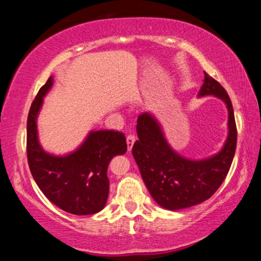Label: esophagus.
Wrapping results in <instances>:
<instances>
[{"label": "esophagus", "mask_w": 261, "mask_h": 261, "mask_svg": "<svg viewBox=\"0 0 261 261\" xmlns=\"http://www.w3.org/2000/svg\"><path fill=\"white\" fill-rule=\"evenodd\" d=\"M135 141H136V137L134 135H129L126 137V144H127V149H129V151L132 149Z\"/></svg>", "instance_id": "obj_1"}]
</instances>
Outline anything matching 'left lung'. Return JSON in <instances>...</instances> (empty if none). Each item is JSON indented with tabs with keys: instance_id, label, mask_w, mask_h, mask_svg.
<instances>
[{
	"instance_id": "8db88e82",
	"label": "left lung",
	"mask_w": 261,
	"mask_h": 261,
	"mask_svg": "<svg viewBox=\"0 0 261 261\" xmlns=\"http://www.w3.org/2000/svg\"><path fill=\"white\" fill-rule=\"evenodd\" d=\"M204 74L198 95L218 96L227 105L229 114L228 138L218 154L205 160H189L169 146L151 114H141L137 121L139 139L132 154L153 199L166 210L187 208L211 198L227 177L235 155L237 129L230 98L219 82L207 72Z\"/></svg>"
}]
</instances>
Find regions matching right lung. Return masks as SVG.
<instances>
[{"instance_id":"right-lung-1","label":"right lung","mask_w":261,"mask_h":261,"mask_svg":"<svg viewBox=\"0 0 261 261\" xmlns=\"http://www.w3.org/2000/svg\"><path fill=\"white\" fill-rule=\"evenodd\" d=\"M51 85L49 77L29 112L26 152L31 174L42 193L61 210L76 215L95 214L107 202L109 162L127 149L125 136L114 130L92 131L71 154L55 156L46 153L38 140L37 116Z\"/></svg>"}]
</instances>
